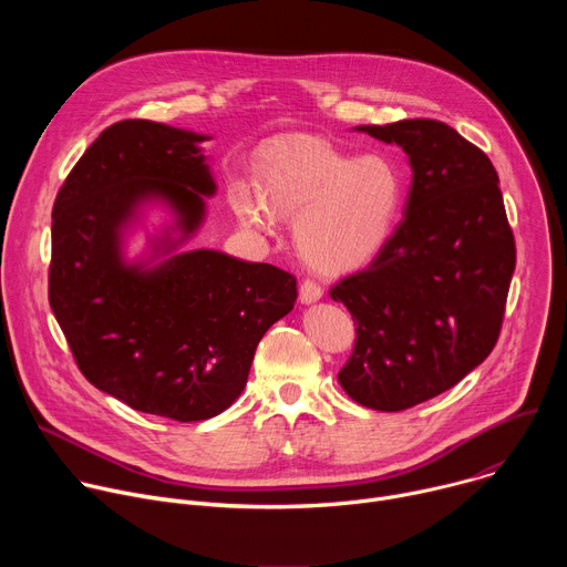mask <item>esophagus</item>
<instances>
[{
  "label": "esophagus",
  "mask_w": 567,
  "mask_h": 567,
  "mask_svg": "<svg viewBox=\"0 0 567 567\" xmlns=\"http://www.w3.org/2000/svg\"><path fill=\"white\" fill-rule=\"evenodd\" d=\"M322 298V289H320V285L318 282H313V280H302V285H300V302L302 305H309V302H316V300H320Z\"/></svg>",
  "instance_id": "obj_1"
}]
</instances>
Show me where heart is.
<instances>
[{
	"label": "heart",
	"instance_id": "1",
	"mask_svg": "<svg viewBox=\"0 0 567 567\" xmlns=\"http://www.w3.org/2000/svg\"><path fill=\"white\" fill-rule=\"evenodd\" d=\"M401 202L403 179L390 158H354L311 138L269 150L258 195L247 184L230 188V206L241 224L265 230L271 217L296 219L298 254L326 274L370 262L392 235Z\"/></svg>",
	"mask_w": 567,
	"mask_h": 567
}]
</instances>
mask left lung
Wrapping results in <instances>:
<instances>
[{
    "instance_id": "left-lung-1",
    "label": "left lung",
    "mask_w": 567,
    "mask_h": 567,
    "mask_svg": "<svg viewBox=\"0 0 567 567\" xmlns=\"http://www.w3.org/2000/svg\"><path fill=\"white\" fill-rule=\"evenodd\" d=\"M357 130L406 152L413 184L385 247L330 291L357 326L339 383L361 406L396 413L489 357L516 245L494 164L453 127L409 118Z\"/></svg>"
}]
</instances>
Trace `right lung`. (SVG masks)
<instances>
[{
  "label": "right lung",
  "instance_id": "right-lung-1",
  "mask_svg": "<svg viewBox=\"0 0 567 567\" xmlns=\"http://www.w3.org/2000/svg\"><path fill=\"white\" fill-rule=\"evenodd\" d=\"M206 134L154 121L103 130L64 179L51 224L49 302L99 390L175 422L219 415L247 385L256 348L296 302V278L221 251L177 254L213 197ZM147 200L176 215L156 266L125 264L124 228ZM151 259V260H152Z\"/></svg>",
  "mask_w": 567,
  "mask_h": 567
}]
</instances>
